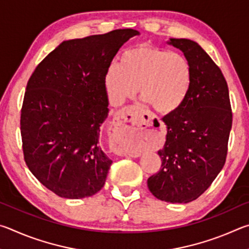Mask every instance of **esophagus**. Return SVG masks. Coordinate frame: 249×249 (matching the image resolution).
I'll return each mask as SVG.
<instances>
[{"instance_id": "obj_1", "label": "esophagus", "mask_w": 249, "mask_h": 249, "mask_svg": "<svg viewBox=\"0 0 249 249\" xmlns=\"http://www.w3.org/2000/svg\"><path fill=\"white\" fill-rule=\"evenodd\" d=\"M142 113V108L137 105H128L124 107L116 112L114 120H113V126H114V133L117 136V142L115 145V151L119 155L124 156H132V157H137L140 154L130 153L125 142L129 140L130 132L129 126L125 125L128 123L130 126L136 125L138 123V117Z\"/></svg>"}]
</instances>
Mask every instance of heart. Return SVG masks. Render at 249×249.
<instances>
[{"mask_svg":"<svg viewBox=\"0 0 249 249\" xmlns=\"http://www.w3.org/2000/svg\"><path fill=\"white\" fill-rule=\"evenodd\" d=\"M193 68L184 54L150 45H138L122 54L119 66H108L104 89L114 105L136 95L151 108L168 115L182 107L191 92Z\"/></svg>","mask_w":249,"mask_h":249,"instance_id":"1","label":"heart"}]
</instances>
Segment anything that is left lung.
<instances>
[{"mask_svg":"<svg viewBox=\"0 0 249 249\" xmlns=\"http://www.w3.org/2000/svg\"><path fill=\"white\" fill-rule=\"evenodd\" d=\"M190 60L193 83L178 111L163 117L166 142L161 168L147 180L157 199L188 203L208 189L224 166L231 128L229 88L221 69L196 41L171 38Z\"/></svg>","mask_w":249,"mask_h":249,"instance_id":"left-lung-1","label":"left lung"}]
</instances>
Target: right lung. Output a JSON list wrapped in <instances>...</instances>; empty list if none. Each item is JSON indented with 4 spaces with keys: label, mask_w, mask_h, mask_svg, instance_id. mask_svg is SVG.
Here are the masks:
<instances>
[{
    "label": "right lung",
    "mask_w": 249,
    "mask_h": 249,
    "mask_svg": "<svg viewBox=\"0 0 249 249\" xmlns=\"http://www.w3.org/2000/svg\"><path fill=\"white\" fill-rule=\"evenodd\" d=\"M138 35L125 28L62 41L29 78L20 111L24 159L54 195L82 199L103 188L112 163L99 142L108 114L104 73Z\"/></svg>",
    "instance_id": "add662e5"
}]
</instances>
